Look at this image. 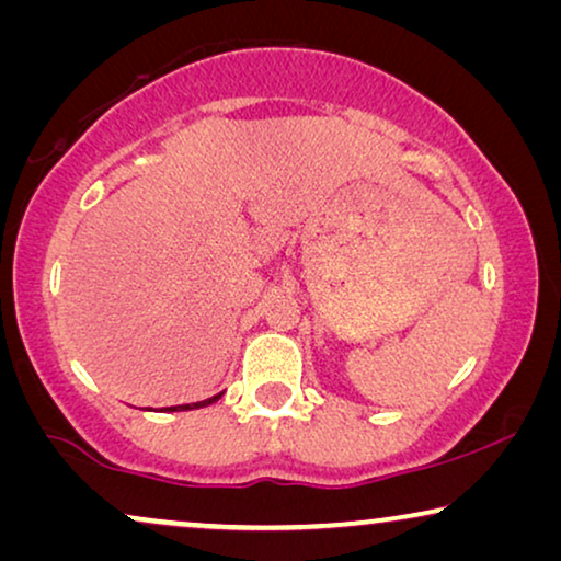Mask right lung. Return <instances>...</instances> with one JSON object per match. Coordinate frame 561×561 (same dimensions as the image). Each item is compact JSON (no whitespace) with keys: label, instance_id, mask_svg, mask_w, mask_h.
I'll return each mask as SVG.
<instances>
[{"label":"right lung","instance_id":"1","mask_svg":"<svg viewBox=\"0 0 561 561\" xmlns=\"http://www.w3.org/2000/svg\"><path fill=\"white\" fill-rule=\"evenodd\" d=\"M219 396H214V398H209V401H198V403H186V405H171V409L168 411H191V409H202V405H209V403H214L217 401Z\"/></svg>","mask_w":561,"mask_h":561}]
</instances>
